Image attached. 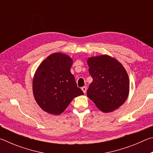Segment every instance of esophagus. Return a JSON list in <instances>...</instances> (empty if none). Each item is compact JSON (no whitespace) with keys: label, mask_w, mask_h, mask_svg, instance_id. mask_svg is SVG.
I'll return each mask as SVG.
<instances>
[{"label":"esophagus","mask_w":153,"mask_h":153,"mask_svg":"<svg viewBox=\"0 0 153 153\" xmlns=\"http://www.w3.org/2000/svg\"><path fill=\"white\" fill-rule=\"evenodd\" d=\"M82 91L84 92V93L85 94V93L86 92V90H87V88H86V86H84V87H82Z\"/></svg>","instance_id":"esophagus-1"}]
</instances>
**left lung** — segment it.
Segmentation results:
<instances>
[{
	"label": "left lung",
	"instance_id": "1",
	"mask_svg": "<svg viewBox=\"0 0 153 153\" xmlns=\"http://www.w3.org/2000/svg\"><path fill=\"white\" fill-rule=\"evenodd\" d=\"M89 73L93 81L87 96L104 113L112 112L122 105L128 97L129 80L122 65L108 55L88 59Z\"/></svg>",
	"mask_w": 153,
	"mask_h": 153
}]
</instances>
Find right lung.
I'll use <instances>...</instances> for the list:
<instances>
[{
	"mask_svg": "<svg viewBox=\"0 0 153 153\" xmlns=\"http://www.w3.org/2000/svg\"><path fill=\"white\" fill-rule=\"evenodd\" d=\"M72 64L70 56L56 53L38 67L33 79V93L43 111L60 115L75 97L84 94L70 71Z\"/></svg>",
	"mask_w": 153,
	"mask_h": 153,
	"instance_id": "1",
	"label": "right lung"
}]
</instances>
